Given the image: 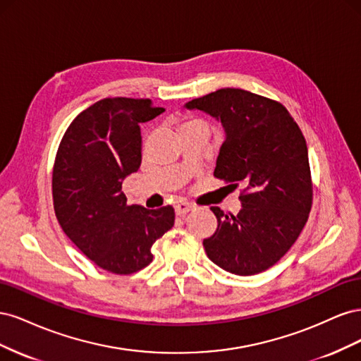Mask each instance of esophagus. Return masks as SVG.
<instances>
[{
    "label": "esophagus",
    "mask_w": 361,
    "mask_h": 361,
    "mask_svg": "<svg viewBox=\"0 0 361 361\" xmlns=\"http://www.w3.org/2000/svg\"><path fill=\"white\" fill-rule=\"evenodd\" d=\"M191 209H192V206L185 203V202H178L176 204H174V211H176V215H179V216L187 215Z\"/></svg>",
    "instance_id": "esophagus-1"
}]
</instances>
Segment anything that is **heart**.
I'll list each match as a JSON object with an SVG mask.
<instances>
[{"label":"heart","instance_id":"b5f03b06","mask_svg":"<svg viewBox=\"0 0 361 361\" xmlns=\"http://www.w3.org/2000/svg\"><path fill=\"white\" fill-rule=\"evenodd\" d=\"M195 123H203V122H200V120H187V122H185L182 126H188V125H195Z\"/></svg>","mask_w":361,"mask_h":361}]
</instances>
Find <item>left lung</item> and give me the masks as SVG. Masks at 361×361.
Returning a JSON list of instances; mask_svg holds the SVG:
<instances>
[{"mask_svg": "<svg viewBox=\"0 0 361 361\" xmlns=\"http://www.w3.org/2000/svg\"><path fill=\"white\" fill-rule=\"evenodd\" d=\"M185 106L220 120L226 140L214 176L244 185L238 215L211 207L218 227L203 241L206 255L232 274H259L288 253L307 223L313 185L305 138L280 102L243 89H220Z\"/></svg>", "mask_w": 361, "mask_h": 361, "instance_id": "obj_1", "label": "left lung"}]
</instances>
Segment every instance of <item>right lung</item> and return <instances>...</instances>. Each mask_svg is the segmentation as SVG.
<instances>
[{
	"label": "right lung",
	"instance_id": "obj_1",
	"mask_svg": "<svg viewBox=\"0 0 361 361\" xmlns=\"http://www.w3.org/2000/svg\"><path fill=\"white\" fill-rule=\"evenodd\" d=\"M164 113L150 99L105 97L73 118L52 170L57 220L71 241L113 274L147 267L152 245L174 224V209L128 204L122 182L141 164L140 125Z\"/></svg>",
	"mask_w": 361,
	"mask_h": 361
}]
</instances>
